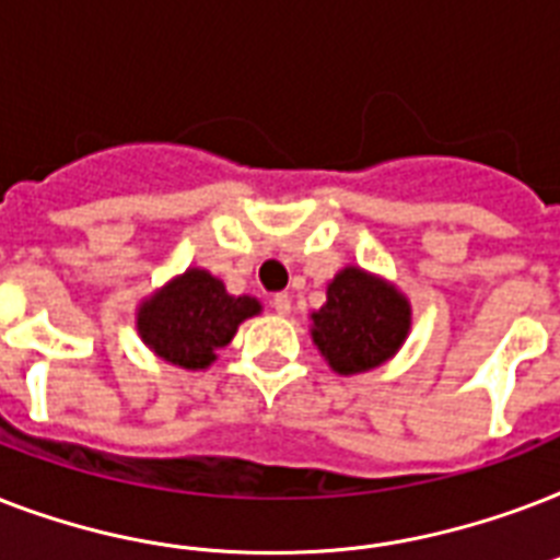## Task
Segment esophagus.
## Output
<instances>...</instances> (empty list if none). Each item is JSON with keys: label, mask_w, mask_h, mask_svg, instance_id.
<instances>
[{"label": "esophagus", "mask_w": 560, "mask_h": 560, "mask_svg": "<svg viewBox=\"0 0 560 560\" xmlns=\"http://www.w3.org/2000/svg\"><path fill=\"white\" fill-rule=\"evenodd\" d=\"M290 307H293V302H290L288 293H276V296H272V311H276V314L288 316Z\"/></svg>", "instance_id": "esophagus-1"}]
</instances>
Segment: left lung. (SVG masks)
<instances>
[{"mask_svg":"<svg viewBox=\"0 0 560 560\" xmlns=\"http://www.w3.org/2000/svg\"><path fill=\"white\" fill-rule=\"evenodd\" d=\"M311 319L314 342L334 372L358 374L381 366L400 349L409 331V305L392 284L346 267Z\"/></svg>","mask_w":560,"mask_h":560,"instance_id":"left-lung-1","label":"left lung"}]
</instances>
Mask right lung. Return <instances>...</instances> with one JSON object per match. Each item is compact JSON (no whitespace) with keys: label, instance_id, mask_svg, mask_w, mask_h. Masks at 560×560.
<instances>
[{"label":"right lung","instance_id":"add662e5","mask_svg":"<svg viewBox=\"0 0 560 560\" xmlns=\"http://www.w3.org/2000/svg\"><path fill=\"white\" fill-rule=\"evenodd\" d=\"M261 305L253 296H229L223 281L188 270L139 307V334L160 358L183 369H206L246 316Z\"/></svg>","mask_w":560,"mask_h":560}]
</instances>
